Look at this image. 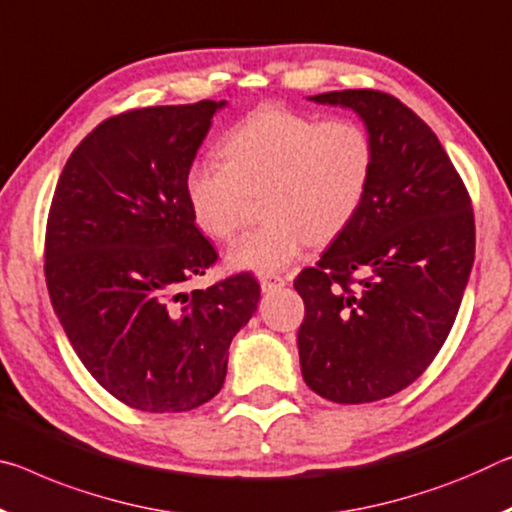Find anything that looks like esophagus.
Returning <instances> with one entry per match:
<instances>
[{
	"mask_svg": "<svg viewBox=\"0 0 512 512\" xmlns=\"http://www.w3.org/2000/svg\"><path fill=\"white\" fill-rule=\"evenodd\" d=\"M259 285H262L264 291H271V289H278V287H285L287 280L282 278V275L278 273H266L259 278Z\"/></svg>",
	"mask_w": 512,
	"mask_h": 512,
	"instance_id": "34e87169",
	"label": "esophagus"
}]
</instances>
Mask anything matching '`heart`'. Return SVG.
<instances>
[{
    "mask_svg": "<svg viewBox=\"0 0 512 512\" xmlns=\"http://www.w3.org/2000/svg\"><path fill=\"white\" fill-rule=\"evenodd\" d=\"M223 164L193 161L184 198L209 239L230 241L259 196L266 221L234 243L232 269L271 273L316 241L335 239L367 198L376 150L353 118L316 120L264 104L239 120L221 143Z\"/></svg>",
    "mask_w": 512,
    "mask_h": 512,
    "instance_id": "heart-1",
    "label": "heart"
}]
</instances>
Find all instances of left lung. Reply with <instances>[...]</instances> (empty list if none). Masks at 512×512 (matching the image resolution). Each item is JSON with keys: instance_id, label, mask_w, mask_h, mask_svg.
<instances>
[{"instance_id": "left-lung-1", "label": "left lung", "mask_w": 512, "mask_h": 512, "mask_svg": "<svg viewBox=\"0 0 512 512\" xmlns=\"http://www.w3.org/2000/svg\"><path fill=\"white\" fill-rule=\"evenodd\" d=\"M310 100L358 113L376 164L358 216L294 280L300 371L323 399L371 403L415 383L449 337L474 264V209L433 129L394 95Z\"/></svg>"}]
</instances>
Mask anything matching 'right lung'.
Segmentation results:
<instances>
[{
  "mask_svg": "<svg viewBox=\"0 0 512 512\" xmlns=\"http://www.w3.org/2000/svg\"><path fill=\"white\" fill-rule=\"evenodd\" d=\"M221 107L202 100L107 118L70 154L47 216L54 312L88 373L143 412L214 399L227 348L257 310L250 273L184 291L218 259L186 205L184 175Z\"/></svg>",
  "mask_w": 512,
  "mask_h": 512,
  "instance_id": "obj_1",
  "label": "right lung"
}]
</instances>
